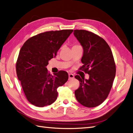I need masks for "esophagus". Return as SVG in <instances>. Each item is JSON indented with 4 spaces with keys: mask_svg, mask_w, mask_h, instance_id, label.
Here are the masks:
<instances>
[{
    "mask_svg": "<svg viewBox=\"0 0 133 133\" xmlns=\"http://www.w3.org/2000/svg\"><path fill=\"white\" fill-rule=\"evenodd\" d=\"M74 78V75L73 74H69V79H71Z\"/></svg>",
    "mask_w": 133,
    "mask_h": 133,
    "instance_id": "obj_1",
    "label": "esophagus"
}]
</instances>
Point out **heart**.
<instances>
[{
  "label": "heart",
  "mask_w": 133,
  "mask_h": 133,
  "mask_svg": "<svg viewBox=\"0 0 133 133\" xmlns=\"http://www.w3.org/2000/svg\"><path fill=\"white\" fill-rule=\"evenodd\" d=\"M75 46H76V45H75Z\"/></svg>",
  "instance_id": "obj_1"
}]
</instances>
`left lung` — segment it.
<instances>
[{
    "instance_id": "1",
    "label": "left lung",
    "mask_w": 133,
    "mask_h": 133,
    "mask_svg": "<svg viewBox=\"0 0 133 133\" xmlns=\"http://www.w3.org/2000/svg\"><path fill=\"white\" fill-rule=\"evenodd\" d=\"M74 35L84 50L83 65L79 69L89 75V79L75 76L80 82L75 97L84 107H95L107 99L112 86L116 73L113 55L108 43L98 35L77 29L74 30Z\"/></svg>"
}]
</instances>
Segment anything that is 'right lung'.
Masks as SVG:
<instances>
[{"label": "right lung", "instance_id": "obj_1", "mask_svg": "<svg viewBox=\"0 0 133 133\" xmlns=\"http://www.w3.org/2000/svg\"><path fill=\"white\" fill-rule=\"evenodd\" d=\"M73 31L64 29L44 32L28 39L21 49L16 71L27 100L33 105H51L57 99V88L67 82V72L60 70L52 75L46 66Z\"/></svg>", "mask_w": 133, "mask_h": 133}]
</instances>
